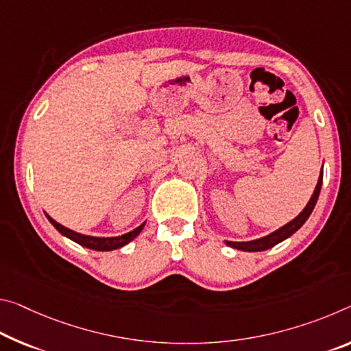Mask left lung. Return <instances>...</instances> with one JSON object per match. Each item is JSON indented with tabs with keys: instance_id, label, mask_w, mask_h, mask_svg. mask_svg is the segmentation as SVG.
<instances>
[{
	"instance_id": "1",
	"label": "left lung",
	"mask_w": 351,
	"mask_h": 351,
	"mask_svg": "<svg viewBox=\"0 0 351 351\" xmlns=\"http://www.w3.org/2000/svg\"><path fill=\"white\" fill-rule=\"evenodd\" d=\"M322 181H324V170H322V173L319 176V181H317V186H315V191L313 193V197H311L309 203L306 204V208L300 213L295 219L292 221H289L287 225L281 226L280 230H276L275 232H271V234L265 236V237H261V239H256V241H250V242H231V241H226V245H230L232 248H237V250H242V252H264V250H269L271 247H275L276 243H280L287 239L289 236H292L293 232L300 228L303 226V223L306 220L309 219L311 213H313L314 206L317 203V198H319V193H320V189H322Z\"/></svg>"
}]
</instances>
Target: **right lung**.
<instances>
[{"mask_svg": "<svg viewBox=\"0 0 351 351\" xmlns=\"http://www.w3.org/2000/svg\"><path fill=\"white\" fill-rule=\"evenodd\" d=\"M48 220L51 221V225L58 230L60 234H64L65 237L71 239V241H75L76 243H80V245L86 247V248H90V250H97V252H109V250H117V248H121L126 243H130L132 239L138 236V232L143 230V225L137 226L136 230H132L130 232H126L123 236H117V237H93V236H84V234H80V232H75L69 230V228L62 226L58 221L53 220L51 217L47 215Z\"/></svg>", "mask_w": 351, "mask_h": 351, "instance_id": "1", "label": "right lung"}]
</instances>
